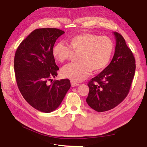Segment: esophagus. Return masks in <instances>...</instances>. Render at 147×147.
Listing matches in <instances>:
<instances>
[{
	"label": "esophagus",
	"instance_id": "1",
	"mask_svg": "<svg viewBox=\"0 0 147 147\" xmlns=\"http://www.w3.org/2000/svg\"><path fill=\"white\" fill-rule=\"evenodd\" d=\"M71 86H73V87H74V86H79V84L78 83L74 82V81H71Z\"/></svg>",
	"mask_w": 147,
	"mask_h": 147
}]
</instances>
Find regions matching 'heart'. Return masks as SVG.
<instances>
[{
    "label": "heart",
    "mask_w": 147,
    "mask_h": 147,
    "mask_svg": "<svg viewBox=\"0 0 147 147\" xmlns=\"http://www.w3.org/2000/svg\"><path fill=\"white\" fill-rule=\"evenodd\" d=\"M69 46L64 42L55 45L53 53L59 62L70 59L73 49L79 54V61L65 65L61 69L64 78L73 81H80L87 78L92 69L95 71L105 68L109 62L113 51V42L107 36L92 34H82L70 40Z\"/></svg>",
    "instance_id": "heart-1"
}]
</instances>
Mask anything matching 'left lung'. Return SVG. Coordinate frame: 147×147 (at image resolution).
<instances>
[{"instance_id":"1","label":"left lung","mask_w":147,"mask_h":147,"mask_svg":"<svg viewBox=\"0 0 147 147\" xmlns=\"http://www.w3.org/2000/svg\"><path fill=\"white\" fill-rule=\"evenodd\" d=\"M115 54L110 64L88 82L86 102L98 112L113 109L123 101L130 89L136 71V60L122 36L113 32Z\"/></svg>"}]
</instances>
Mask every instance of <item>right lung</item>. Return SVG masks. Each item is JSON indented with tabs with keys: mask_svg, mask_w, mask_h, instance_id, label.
<instances>
[{
	"mask_svg": "<svg viewBox=\"0 0 147 147\" xmlns=\"http://www.w3.org/2000/svg\"><path fill=\"white\" fill-rule=\"evenodd\" d=\"M64 32L58 28H38L32 31L17 49L14 71L19 91L36 109L51 113L57 109L71 86L68 79L48 81L57 76L53 49Z\"/></svg>",
	"mask_w": 147,
	"mask_h": 147,
	"instance_id": "obj_1",
	"label": "right lung"
}]
</instances>
